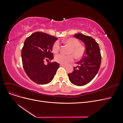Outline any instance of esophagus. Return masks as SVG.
Listing matches in <instances>:
<instances>
[{
    "mask_svg": "<svg viewBox=\"0 0 123 123\" xmlns=\"http://www.w3.org/2000/svg\"><path fill=\"white\" fill-rule=\"evenodd\" d=\"M60 66L61 67H66L67 66L66 65H62V64H60Z\"/></svg>",
    "mask_w": 123,
    "mask_h": 123,
    "instance_id": "1",
    "label": "esophagus"
}]
</instances>
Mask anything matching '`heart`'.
Here are the masks:
<instances>
[{
    "label": "heart",
    "instance_id": "heart-1",
    "mask_svg": "<svg viewBox=\"0 0 123 123\" xmlns=\"http://www.w3.org/2000/svg\"><path fill=\"white\" fill-rule=\"evenodd\" d=\"M64 42L71 47L69 53L66 55L62 54H57L55 56V61L62 64H67L73 61L74 56L76 59H80L83 56L85 53L84 48L80 45V43L75 38H70L65 39ZM60 49V43L58 41L54 43L52 47V51L54 53H58Z\"/></svg>",
    "mask_w": 123,
    "mask_h": 123
}]
</instances>
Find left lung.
Returning a JSON list of instances; mask_svg holds the SVG:
<instances>
[{"label": "left lung", "mask_w": 123, "mask_h": 123, "mask_svg": "<svg viewBox=\"0 0 123 123\" xmlns=\"http://www.w3.org/2000/svg\"><path fill=\"white\" fill-rule=\"evenodd\" d=\"M74 37L84 43L85 55L73 71L68 74L70 81L77 86H82L90 83L97 74L101 63V55L98 44L90 36L82 33L75 34Z\"/></svg>", "instance_id": "1"}]
</instances>
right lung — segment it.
I'll return each instance as SVG.
<instances>
[{
  "label": "right lung",
  "instance_id": "add662e5",
  "mask_svg": "<svg viewBox=\"0 0 123 123\" xmlns=\"http://www.w3.org/2000/svg\"><path fill=\"white\" fill-rule=\"evenodd\" d=\"M58 39L46 33L36 32L25 41L21 50L23 67L28 77L34 82L46 85L52 80L59 67L56 62L44 64L53 59L52 47Z\"/></svg>",
  "mask_w": 123,
  "mask_h": 123
}]
</instances>
